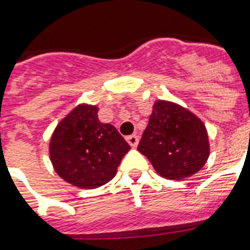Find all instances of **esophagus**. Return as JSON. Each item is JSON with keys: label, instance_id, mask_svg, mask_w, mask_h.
I'll use <instances>...</instances> for the list:
<instances>
[{"label": "esophagus", "instance_id": "obj_1", "mask_svg": "<svg viewBox=\"0 0 250 250\" xmlns=\"http://www.w3.org/2000/svg\"><path fill=\"white\" fill-rule=\"evenodd\" d=\"M127 141H128V144L131 145V146H136L137 144H139V136L137 135H129L128 137H127Z\"/></svg>", "mask_w": 250, "mask_h": 250}]
</instances>
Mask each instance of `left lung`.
Wrapping results in <instances>:
<instances>
[{"label":"left lung","mask_w":250,"mask_h":250,"mask_svg":"<svg viewBox=\"0 0 250 250\" xmlns=\"http://www.w3.org/2000/svg\"><path fill=\"white\" fill-rule=\"evenodd\" d=\"M137 150L166 179L196 174L209 157V139L194 114L168 101H157Z\"/></svg>","instance_id":"8db88e82"}]
</instances>
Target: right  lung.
I'll use <instances>...</instances> for the list:
<instances>
[{
	"instance_id": "add662e5",
	"label": "right lung",
	"mask_w": 250,
	"mask_h": 250,
	"mask_svg": "<svg viewBox=\"0 0 250 250\" xmlns=\"http://www.w3.org/2000/svg\"><path fill=\"white\" fill-rule=\"evenodd\" d=\"M97 111V106L75 107L57 125L49 148L57 174L86 189L110 182L131 149L114 125L98 121Z\"/></svg>"
}]
</instances>
